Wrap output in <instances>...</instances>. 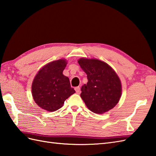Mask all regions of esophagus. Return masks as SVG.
Masks as SVG:
<instances>
[{"label": "esophagus", "mask_w": 156, "mask_h": 156, "mask_svg": "<svg viewBox=\"0 0 156 156\" xmlns=\"http://www.w3.org/2000/svg\"><path fill=\"white\" fill-rule=\"evenodd\" d=\"M75 91H76V93H77V94H79V93H81V89H80V87H75Z\"/></svg>", "instance_id": "obj_1"}]
</instances>
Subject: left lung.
<instances>
[{"instance_id": "left-lung-1", "label": "left lung", "mask_w": 156, "mask_h": 156, "mask_svg": "<svg viewBox=\"0 0 156 156\" xmlns=\"http://www.w3.org/2000/svg\"><path fill=\"white\" fill-rule=\"evenodd\" d=\"M78 63L88 82L81 87V98L91 112L101 114L113 109L122 96V83L108 64L95 58H81Z\"/></svg>"}]
</instances>
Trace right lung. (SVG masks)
<instances>
[{
	"label": "right lung",
	"instance_id": "right-lung-1",
	"mask_svg": "<svg viewBox=\"0 0 156 156\" xmlns=\"http://www.w3.org/2000/svg\"><path fill=\"white\" fill-rule=\"evenodd\" d=\"M67 63L65 59L52 61L41 68L34 77L33 98L43 109L51 112L58 110L65 100L75 93L69 79L63 74Z\"/></svg>",
	"mask_w": 156,
	"mask_h": 156
}]
</instances>
